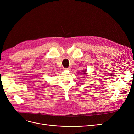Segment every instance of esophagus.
<instances>
[{"instance_id":"1","label":"esophagus","mask_w":134,"mask_h":134,"mask_svg":"<svg viewBox=\"0 0 134 134\" xmlns=\"http://www.w3.org/2000/svg\"><path fill=\"white\" fill-rule=\"evenodd\" d=\"M64 70H70V68H64Z\"/></svg>"}]
</instances>
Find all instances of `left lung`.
Returning <instances> with one entry per match:
<instances>
[{
  "label": "left lung",
  "mask_w": 134,
  "mask_h": 134,
  "mask_svg": "<svg viewBox=\"0 0 134 134\" xmlns=\"http://www.w3.org/2000/svg\"><path fill=\"white\" fill-rule=\"evenodd\" d=\"M86 69H85V70H82V72H83V73H82L83 74H86Z\"/></svg>",
  "instance_id": "left-lung-1"
}]
</instances>
